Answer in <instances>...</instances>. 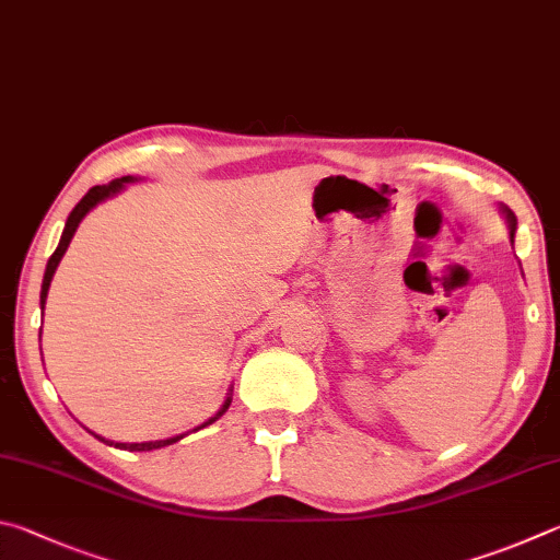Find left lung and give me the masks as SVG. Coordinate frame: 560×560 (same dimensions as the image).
Here are the masks:
<instances>
[{
    "instance_id": "1",
    "label": "left lung",
    "mask_w": 560,
    "mask_h": 560,
    "mask_svg": "<svg viewBox=\"0 0 560 560\" xmlns=\"http://www.w3.org/2000/svg\"><path fill=\"white\" fill-rule=\"evenodd\" d=\"M506 219H509V225H512V238H514V231H516V219L512 211H506Z\"/></svg>"
}]
</instances>
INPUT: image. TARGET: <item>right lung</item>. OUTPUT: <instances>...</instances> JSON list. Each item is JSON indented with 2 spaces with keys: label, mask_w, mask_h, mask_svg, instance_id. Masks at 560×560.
<instances>
[{
  "label": "right lung",
  "mask_w": 560,
  "mask_h": 560,
  "mask_svg": "<svg viewBox=\"0 0 560 560\" xmlns=\"http://www.w3.org/2000/svg\"><path fill=\"white\" fill-rule=\"evenodd\" d=\"M127 182H132V176H122V179H115V182H110L107 186H93V189H88V194L83 196L81 201L75 203V209L71 211V215H68V221H66V229H63V235H61V243H58V248H56V253L51 255V258H48V265H46V275H44V285H42V307L46 305V295H48V285H51V278H54V272H56V268H58V262H61V258H63V253H66V248H68V243H71V238H73V233H75V229H78V223L83 221V215L93 209L95 203H101L103 199H107V196H113L115 191H120L122 189V184H127ZM42 337V335H38ZM231 406V398L225 400V406L219 410V416L221 413H225V408ZM215 416V418H219ZM215 418H211L209 423H213ZM209 423H203V425H209ZM201 425V428H203ZM103 440V438H101ZM176 440L179 438H170V440H154V443H115V447H120V450H130V453H147V450H160V447H166V445H172V443H176ZM103 443H107V440H103ZM113 445V443H110Z\"/></svg>",
  "instance_id": "obj_1"
}]
</instances>
